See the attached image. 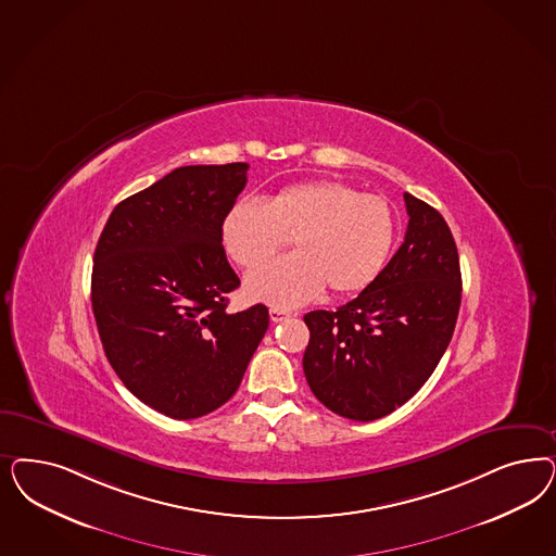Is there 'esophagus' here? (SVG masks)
Masks as SVG:
<instances>
[{
  "mask_svg": "<svg viewBox=\"0 0 556 556\" xmlns=\"http://www.w3.org/2000/svg\"><path fill=\"white\" fill-rule=\"evenodd\" d=\"M287 317H290V313H288V311H285V308H276V306H274V308H269V319H271V321H285Z\"/></svg>",
  "mask_w": 556,
  "mask_h": 556,
  "instance_id": "esophagus-1",
  "label": "esophagus"
}]
</instances>
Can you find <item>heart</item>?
<instances>
[{"label": "heart", "instance_id": "obj_1", "mask_svg": "<svg viewBox=\"0 0 556 556\" xmlns=\"http://www.w3.org/2000/svg\"><path fill=\"white\" fill-rule=\"evenodd\" d=\"M220 235L245 268L295 239L299 254L253 269L245 285L251 299L288 308L317 299L325 287L336 294L370 287L393 250L396 220L387 198L359 194L338 179H313L266 202L239 200Z\"/></svg>", "mask_w": 556, "mask_h": 556}]
</instances>
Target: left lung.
<instances>
[{"mask_svg": "<svg viewBox=\"0 0 556 556\" xmlns=\"http://www.w3.org/2000/svg\"><path fill=\"white\" fill-rule=\"evenodd\" d=\"M405 241L377 280L338 311H311L303 370L327 409L375 421L407 403L448 348L460 308V260L435 208L405 192Z\"/></svg>", "mask_w": 556, "mask_h": 556, "instance_id": "1", "label": "left lung"}]
</instances>
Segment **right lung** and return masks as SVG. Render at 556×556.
Returning <instances> with one entry per match:
<instances>
[{
	"label": "right lung",
	"instance_id": "add662e5",
	"mask_svg": "<svg viewBox=\"0 0 556 556\" xmlns=\"http://www.w3.org/2000/svg\"><path fill=\"white\" fill-rule=\"evenodd\" d=\"M248 163L186 165L126 198L108 218L91 269V308L126 389L172 419L225 405L268 329V306L227 313L239 278L223 218Z\"/></svg>",
	"mask_w": 556,
	"mask_h": 556
}]
</instances>
